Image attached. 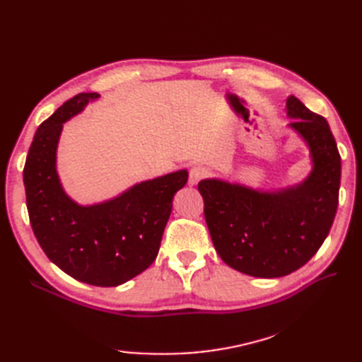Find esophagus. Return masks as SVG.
Segmentation results:
<instances>
[{"instance_id":"34e87169","label":"esophagus","mask_w":362,"mask_h":362,"mask_svg":"<svg viewBox=\"0 0 362 362\" xmlns=\"http://www.w3.org/2000/svg\"><path fill=\"white\" fill-rule=\"evenodd\" d=\"M206 175H208V170L205 168H202V166L192 168L190 172H189V184L190 185H196L202 178H205Z\"/></svg>"}]
</instances>
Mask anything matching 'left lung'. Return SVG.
I'll list each match as a JSON object with an SVG mask.
<instances>
[{
    "label": "left lung",
    "instance_id": "1",
    "mask_svg": "<svg viewBox=\"0 0 362 362\" xmlns=\"http://www.w3.org/2000/svg\"><path fill=\"white\" fill-rule=\"evenodd\" d=\"M288 127L310 148L313 170L275 192L202 180L204 214L213 245L229 267L255 278H281L306 264L331 231L338 206L341 157L329 124L287 98Z\"/></svg>",
    "mask_w": 362,
    "mask_h": 362
}]
</instances>
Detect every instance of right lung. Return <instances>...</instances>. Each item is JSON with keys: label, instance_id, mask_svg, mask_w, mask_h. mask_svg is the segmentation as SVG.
I'll list each match as a JSON object with an SVG mask.
<instances>
[{"label": "right lung", "instance_id": "add662e5", "mask_svg": "<svg viewBox=\"0 0 362 362\" xmlns=\"http://www.w3.org/2000/svg\"><path fill=\"white\" fill-rule=\"evenodd\" d=\"M98 93H80L39 125L24 166L30 223L47 257L76 281L116 287L157 258L173 196L189 180L182 169L141 181L113 199L80 205L63 190L57 146L63 124Z\"/></svg>", "mask_w": 362, "mask_h": 362}]
</instances>
